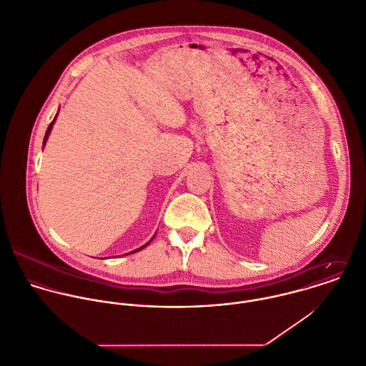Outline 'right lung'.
Listing matches in <instances>:
<instances>
[{
  "instance_id": "obj_1",
  "label": "right lung",
  "mask_w": 366,
  "mask_h": 366,
  "mask_svg": "<svg viewBox=\"0 0 366 366\" xmlns=\"http://www.w3.org/2000/svg\"><path fill=\"white\" fill-rule=\"evenodd\" d=\"M55 118H56V117H55ZM55 118H54V121H52V122L49 123V126H48V129H46V133H45V137H44V144H45V142H46V139H48V134H49V132H51V129H52V124H54V122H55ZM149 243H150V242H149ZM147 244H144L143 247H140V248H137V249H134V251H132V252H136V251H139V249L144 248Z\"/></svg>"
}]
</instances>
